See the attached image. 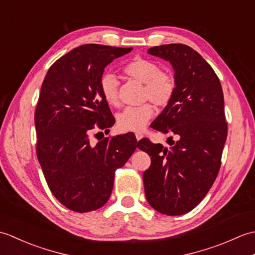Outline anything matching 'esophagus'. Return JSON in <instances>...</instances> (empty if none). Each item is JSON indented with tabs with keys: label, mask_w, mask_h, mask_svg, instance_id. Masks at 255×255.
Returning <instances> with one entry per match:
<instances>
[{
	"label": "esophagus",
	"mask_w": 255,
	"mask_h": 255,
	"mask_svg": "<svg viewBox=\"0 0 255 255\" xmlns=\"http://www.w3.org/2000/svg\"><path fill=\"white\" fill-rule=\"evenodd\" d=\"M134 134H136V139H137V140H140V139L143 138V133L140 132V131H137Z\"/></svg>",
	"instance_id": "obj_1"
}]
</instances>
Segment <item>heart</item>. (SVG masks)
I'll return each instance as SVG.
<instances>
[{
  "mask_svg": "<svg viewBox=\"0 0 255 255\" xmlns=\"http://www.w3.org/2000/svg\"><path fill=\"white\" fill-rule=\"evenodd\" d=\"M123 72L128 78L144 83L142 93L143 100H150L159 107H164L171 102L175 93L176 82L171 73L161 71L156 62L145 58H134L126 63ZM118 80L115 74L105 73L100 80V90L103 99L108 105L117 106ZM154 115V107L151 103H144L140 106L126 107L117 114V127L124 131L142 130L151 118Z\"/></svg>",
  "mask_w": 255,
  "mask_h": 255,
  "instance_id": "1",
  "label": "heart"
}]
</instances>
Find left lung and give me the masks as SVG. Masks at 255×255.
I'll list each match as a JSON object with an SVG mask.
<instances>
[{"instance_id":"8db88e82","label":"left lung","mask_w":255,"mask_h":255,"mask_svg":"<svg viewBox=\"0 0 255 255\" xmlns=\"http://www.w3.org/2000/svg\"><path fill=\"white\" fill-rule=\"evenodd\" d=\"M149 55L169 61L175 93L151 124L169 137V147L144 138L138 148L151 156L143 172L148 203L161 214L184 215L202 202L218 175L228 132L220 81L197 51L183 44L150 48Z\"/></svg>"}]
</instances>
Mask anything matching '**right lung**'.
<instances>
[{"instance_id": "1", "label": "right lung", "mask_w": 255, "mask_h": 255, "mask_svg": "<svg viewBox=\"0 0 255 255\" xmlns=\"http://www.w3.org/2000/svg\"><path fill=\"white\" fill-rule=\"evenodd\" d=\"M131 50L77 47L52 64L42 82L35 112L36 153L53 196L70 210L88 213L104 206L115 171L137 148L128 133L94 145L90 141L95 129L106 131L115 123L100 90L104 69Z\"/></svg>"}]
</instances>
